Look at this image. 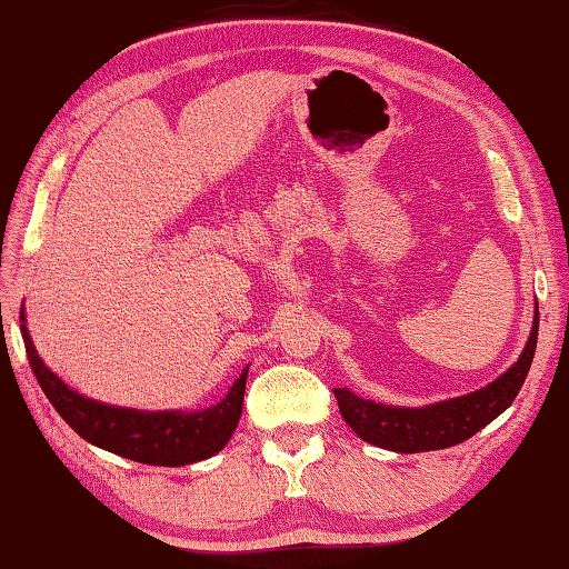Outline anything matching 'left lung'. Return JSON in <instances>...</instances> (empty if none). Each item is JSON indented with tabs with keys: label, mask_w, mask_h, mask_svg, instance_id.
I'll list each match as a JSON object with an SVG mask.
<instances>
[{
	"label": "left lung",
	"mask_w": 569,
	"mask_h": 569,
	"mask_svg": "<svg viewBox=\"0 0 569 569\" xmlns=\"http://www.w3.org/2000/svg\"><path fill=\"white\" fill-rule=\"evenodd\" d=\"M538 299H535L532 329L518 361L483 389L456 396V399L416 406V409L361 399L349 389H335L341 418L361 441L396 453L441 451V448L468 441L516 401L530 371L535 347H538Z\"/></svg>",
	"instance_id": "1"
}]
</instances>
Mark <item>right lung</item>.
<instances>
[{"instance_id": "1", "label": "right lung", "mask_w": 569, "mask_h": 569, "mask_svg": "<svg viewBox=\"0 0 569 569\" xmlns=\"http://www.w3.org/2000/svg\"><path fill=\"white\" fill-rule=\"evenodd\" d=\"M19 319L21 339H24L27 357L39 386L63 421L91 446L136 460V463L178 468L212 458L228 446L234 428H238L250 363L218 403L206 406L200 411L126 409V406L89 399V396L71 389L39 357L27 329L24 307H21Z\"/></svg>"}]
</instances>
